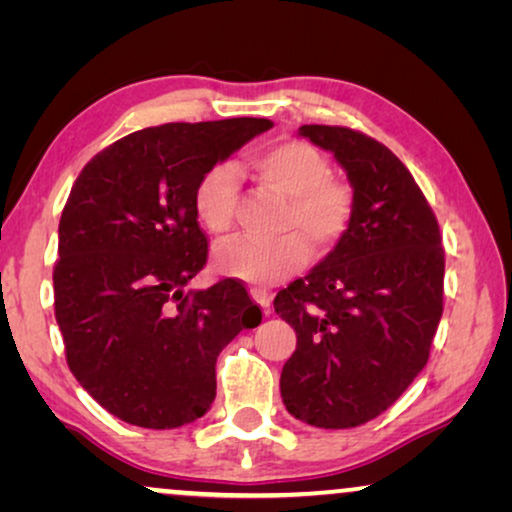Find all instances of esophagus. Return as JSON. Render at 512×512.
<instances>
[{
    "label": "esophagus",
    "mask_w": 512,
    "mask_h": 512,
    "mask_svg": "<svg viewBox=\"0 0 512 512\" xmlns=\"http://www.w3.org/2000/svg\"><path fill=\"white\" fill-rule=\"evenodd\" d=\"M251 298H254V303H258L263 307V314H270V293L265 289H251Z\"/></svg>",
    "instance_id": "34e87169"
}]
</instances>
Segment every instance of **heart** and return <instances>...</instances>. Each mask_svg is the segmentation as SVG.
Here are the masks:
<instances>
[{"mask_svg": "<svg viewBox=\"0 0 512 512\" xmlns=\"http://www.w3.org/2000/svg\"><path fill=\"white\" fill-rule=\"evenodd\" d=\"M251 167L265 186L291 198L286 228L300 233L279 240H254L235 235L214 249V265L228 277L254 284H275L298 272L314 251L331 249L345 235L352 221V188L328 177V160L314 146L300 139H284L263 149L251 160ZM240 177L233 165L223 163L198 181L193 195L195 214L212 233H226L233 226Z\"/></svg>", "mask_w": 512, "mask_h": 512, "instance_id": "1", "label": "heart"}]
</instances>
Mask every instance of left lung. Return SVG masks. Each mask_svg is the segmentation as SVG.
Instances as JSON below:
<instances>
[{"mask_svg":"<svg viewBox=\"0 0 512 512\" xmlns=\"http://www.w3.org/2000/svg\"><path fill=\"white\" fill-rule=\"evenodd\" d=\"M298 135L347 172L354 212L324 261L277 293L275 312L298 338L279 389L300 422L352 429L382 415L429 361L443 317V237L387 146L338 125Z\"/></svg>","mask_w":512,"mask_h":512,"instance_id":"8db88e82","label":"left lung"}]
</instances>
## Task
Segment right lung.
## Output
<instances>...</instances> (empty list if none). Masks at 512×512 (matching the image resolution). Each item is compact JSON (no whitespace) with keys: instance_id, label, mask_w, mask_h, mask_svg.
Instances as JSON below:
<instances>
[{"instance_id":"obj_1","label":"right lung","mask_w":512,"mask_h":512,"mask_svg":"<svg viewBox=\"0 0 512 512\" xmlns=\"http://www.w3.org/2000/svg\"><path fill=\"white\" fill-rule=\"evenodd\" d=\"M268 118L165 123L118 139L74 181L58 228L55 321L76 380L142 429H177L216 396V356L261 310L235 279L186 291L207 261L193 195Z\"/></svg>"}]
</instances>
